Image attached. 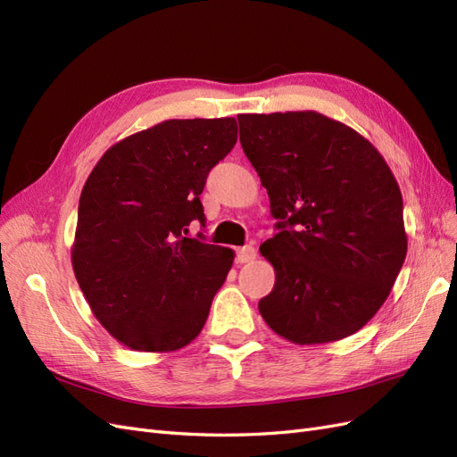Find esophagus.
<instances>
[{
  "mask_svg": "<svg viewBox=\"0 0 457 457\" xmlns=\"http://www.w3.org/2000/svg\"><path fill=\"white\" fill-rule=\"evenodd\" d=\"M255 255H257V252H255V247H252V245H244V247H240V250L237 252V262H250V261H253L255 259Z\"/></svg>",
  "mask_w": 457,
  "mask_h": 457,
  "instance_id": "34e87169",
  "label": "esophagus"
}]
</instances>
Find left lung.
<instances>
[{"label": "left lung", "instance_id": "left-lung-1", "mask_svg": "<svg viewBox=\"0 0 457 457\" xmlns=\"http://www.w3.org/2000/svg\"><path fill=\"white\" fill-rule=\"evenodd\" d=\"M238 123L278 230L259 247L276 272L261 316L297 345L353 336L406 259L395 175L362 135L312 110L240 114Z\"/></svg>", "mask_w": 457, "mask_h": 457}]
</instances>
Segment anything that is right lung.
I'll return each instance as SVG.
<instances>
[{
  "instance_id": "obj_1",
  "label": "right lung",
  "mask_w": 457,
  "mask_h": 457,
  "mask_svg": "<svg viewBox=\"0 0 457 457\" xmlns=\"http://www.w3.org/2000/svg\"><path fill=\"white\" fill-rule=\"evenodd\" d=\"M234 118L168 120L110 146L78 205L72 267L93 314L133 351L195 339L232 267L228 247L188 238L207 173L237 145Z\"/></svg>"
}]
</instances>
